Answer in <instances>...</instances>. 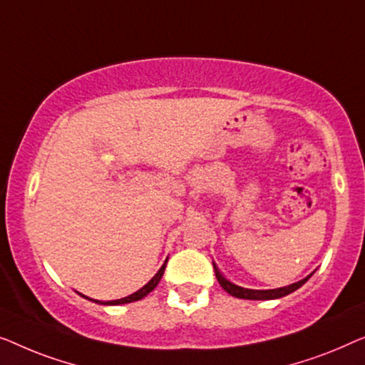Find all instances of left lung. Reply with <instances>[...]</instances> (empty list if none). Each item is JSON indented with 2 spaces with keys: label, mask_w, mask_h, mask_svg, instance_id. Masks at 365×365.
Returning <instances> with one entry per match:
<instances>
[{
  "label": "left lung",
  "mask_w": 365,
  "mask_h": 365,
  "mask_svg": "<svg viewBox=\"0 0 365 365\" xmlns=\"http://www.w3.org/2000/svg\"><path fill=\"white\" fill-rule=\"evenodd\" d=\"M213 268H215V274H217V279L220 286L223 287L225 291L228 292V294H232L235 297H241V299H278V297H283L286 294H291L292 291H296L297 287H301L302 284L306 283L307 279L311 278V274L307 276V278L297 281L294 284H289V286H284V287H278V289H268V291H259V289H246V287H241V286H236L233 283H230V281L225 278V276L220 273L217 264L213 263Z\"/></svg>",
  "instance_id": "1"
}]
</instances>
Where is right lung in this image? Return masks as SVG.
I'll use <instances>...</instances> for the list:
<instances>
[{
	"mask_svg": "<svg viewBox=\"0 0 365 365\" xmlns=\"http://www.w3.org/2000/svg\"><path fill=\"white\" fill-rule=\"evenodd\" d=\"M165 266H167V261L165 263H163V266L160 269H158V273L153 276V278L148 281V283L142 287V289H138L137 292H133V294H130V296H127V297H122V299H115V301H107V302H101V301H96V302H101V304H110V306H114V304H127V302H133V301H138V299H142V297H145L148 292L150 291H153L155 289V286L160 283V279H162V276H163V271H165ZM86 297V296H84ZM87 299H89V297H87ZM91 301H94V299H91Z\"/></svg>",
	"mask_w": 365,
	"mask_h": 365,
	"instance_id": "add662e5",
	"label": "right lung"
}]
</instances>
